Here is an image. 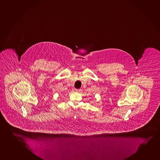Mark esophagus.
Instances as JSON below:
<instances>
[{
  "mask_svg": "<svg viewBox=\"0 0 160 160\" xmlns=\"http://www.w3.org/2000/svg\"><path fill=\"white\" fill-rule=\"evenodd\" d=\"M81 89H75V92H81Z\"/></svg>",
  "mask_w": 160,
  "mask_h": 160,
  "instance_id": "obj_1",
  "label": "esophagus"
}]
</instances>
